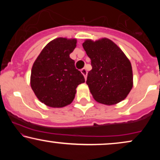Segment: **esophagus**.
Listing matches in <instances>:
<instances>
[{
    "instance_id": "obj_1",
    "label": "esophagus",
    "mask_w": 160,
    "mask_h": 160,
    "mask_svg": "<svg viewBox=\"0 0 160 160\" xmlns=\"http://www.w3.org/2000/svg\"><path fill=\"white\" fill-rule=\"evenodd\" d=\"M81 73L82 74V75L84 76L85 79H86V77H87V71H86V68H82L81 69Z\"/></svg>"
}]
</instances>
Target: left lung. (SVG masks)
Here are the masks:
<instances>
[{
  "label": "left lung",
  "instance_id": "1",
  "mask_svg": "<svg viewBox=\"0 0 160 160\" xmlns=\"http://www.w3.org/2000/svg\"><path fill=\"white\" fill-rule=\"evenodd\" d=\"M82 47L92 67L86 84L98 102L111 105L126 98L132 88V69L121 49L108 38L86 40Z\"/></svg>",
  "mask_w": 160,
  "mask_h": 160
}]
</instances>
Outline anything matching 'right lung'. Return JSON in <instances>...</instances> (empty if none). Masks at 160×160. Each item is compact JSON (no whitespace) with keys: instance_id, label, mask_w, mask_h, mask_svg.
<instances>
[{"instance_id":"obj_1","label":"right lung","mask_w":160,"mask_h":160,"mask_svg":"<svg viewBox=\"0 0 160 160\" xmlns=\"http://www.w3.org/2000/svg\"><path fill=\"white\" fill-rule=\"evenodd\" d=\"M76 39L58 38L47 44L34 62L31 86L41 102L52 108H62L74 100L79 84L85 78L75 68L70 54L76 47Z\"/></svg>"}]
</instances>
